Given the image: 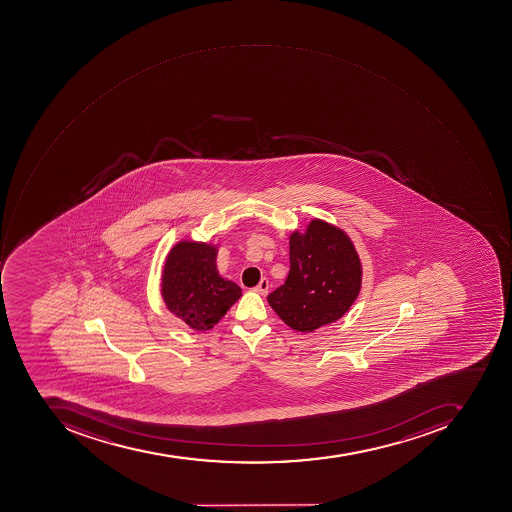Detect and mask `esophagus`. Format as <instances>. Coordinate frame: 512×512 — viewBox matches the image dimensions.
I'll return each mask as SVG.
<instances>
[{
  "label": "esophagus",
  "mask_w": 512,
  "mask_h": 512,
  "mask_svg": "<svg viewBox=\"0 0 512 512\" xmlns=\"http://www.w3.org/2000/svg\"><path fill=\"white\" fill-rule=\"evenodd\" d=\"M254 289L255 291H257L258 294H261V296H265V294H268L269 280L261 279L260 283H258V285L255 286Z\"/></svg>",
  "instance_id": "34e87169"
}]
</instances>
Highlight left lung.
<instances>
[{"instance_id": "8db88e82", "label": "left lung", "mask_w": 512, "mask_h": 512, "mask_svg": "<svg viewBox=\"0 0 512 512\" xmlns=\"http://www.w3.org/2000/svg\"><path fill=\"white\" fill-rule=\"evenodd\" d=\"M361 263L346 233L319 219L289 238V274L268 296L272 310L297 332L332 324L352 307Z\"/></svg>"}]
</instances>
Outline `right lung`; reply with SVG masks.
Returning a JSON list of instances; mask_svg holds the SVG:
<instances>
[{
	"label": "right lung",
	"mask_w": 512,
	"mask_h": 512,
	"mask_svg": "<svg viewBox=\"0 0 512 512\" xmlns=\"http://www.w3.org/2000/svg\"><path fill=\"white\" fill-rule=\"evenodd\" d=\"M166 307L188 327L210 330L241 297L237 283L219 277L216 247L182 241L173 247L163 269Z\"/></svg>",
	"instance_id": "obj_1"
}]
</instances>
